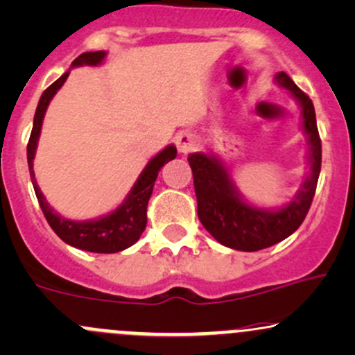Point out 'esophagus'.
Wrapping results in <instances>:
<instances>
[{
	"label": "esophagus",
	"mask_w": 355,
	"mask_h": 355,
	"mask_svg": "<svg viewBox=\"0 0 355 355\" xmlns=\"http://www.w3.org/2000/svg\"><path fill=\"white\" fill-rule=\"evenodd\" d=\"M175 143H177V148L180 153H190L197 145L196 135H192L190 131H180L177 136H175Z\"/></svg>",
	"instance_id": "esophagus-1"
}]
</instances>
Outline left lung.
Returning a JSON list of instances; mask_svg holds the SVG:
<instances>
[{
	"label": "left lung",
	"mask_w": 355,
	"mask_h": 355,
	"mask_svg": "<svg viewBox=\"0 0 355 355\" xmlns=\"http://www.w3.org/2000/svg\"><path fill=\"white\" fill-rule=\"evenodd\" d=\"M275 83L286 89L302 107V128L309 145V173L293 200L279 209L256 207L241 196L219 157L202 151L189 155L198 219L214 239L237 251H259L293 234L309 214L320 175L322 141L313 103L285 72L276 73Z\"/></svg>",
	"instance_id": "8db88e82"
}]
</instances>
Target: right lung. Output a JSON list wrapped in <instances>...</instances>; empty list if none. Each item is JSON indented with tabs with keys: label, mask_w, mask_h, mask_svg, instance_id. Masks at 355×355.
Instances as JSON below:
<instances>
[{
	"label": "right lung",
	"mask_w": 355,
	"mask_h": 355,
	"mask_svg": "<svg viewBox=\"0 0 355 355\" xmlns=\"http://www.w3.org/2000/svg\"><path fill=\"white\" fill-rule=\"evenodd\" d=\"M104 58H106V52L104 50L85 52L72 62V67H80V65H92V67H96V65L103 64ZM69 73L70 70H67L62 77H58L49 89H45L40 101H38V106L33 118V130L32 135H30L28 146H26L30 177H32L35 193H37L38 204H40L46 222H49L53 232L64 243L89 252H103V254L119 252L123 249L133 246L136 241L139 239V236L143 234V231H145L148 200H150L151 192H153V185L157 182L158 171L162 170V166L165 163H168L170 159L177 157V148L173 145H168L165 150L155 155L146 163V166L139 173L138 180L135 182L133 189L130 190L126 198L121 202L119 207L109 212L107 216L97 217V219L91 220H70L62 217L60 214H57L55 210L50 207V204L46 202L45 196L42 193L40 187L37 184V180H35L33 158L35 151H37L38 138H40L42 123H44L46 107H49L52 97L57 94L58 89L67 80Z\"/></svg>",
	"instance_id": "add662e5"
}]
</instances>
